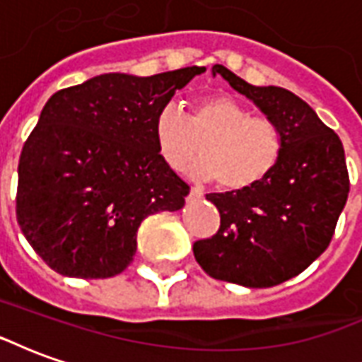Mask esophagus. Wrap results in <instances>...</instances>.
I'll use <instances>...</instances> for the list:
<instances>
[{
	"label": "esophagus",
	"mask_w": 362,
	"mask_h": 362,
	"mask_svg": "<svg viewBox=\"0 0 362 362\" xmlns=\"http://www.w3.org/2000/svg\"><path fill=\"white\" fill-rule=\"evenodd\" d=\"M204 197V192L197 188H189V194H188V199L189 202H196V199H202Z\"/></svg>",
	"instance_id": "34e87169"
}]
</instances>
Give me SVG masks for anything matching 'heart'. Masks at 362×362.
<instances>
[{"label":"heart","instance_id":"heart-1","mask_svg":"<svg viewBox=\"0 0 362 362\" xmlns=\"http://www.w3.org/2000/svg\"><path fill=\"white\" fill-rule=\"evenodd\" d=\"M155 145L176 173L197 155L194 174L217 180L225 192H246L266 182L283 155V134L269 118L252 112L228 95H209L192 104L188 116L176 106L160 108L155 118Z\"/></svg>","mask_w":362,"mask_h":362}]
</instances>
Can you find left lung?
<instances>
[{
    "mask_svg": "<svg viewBox=\"0 0 362 362\" xmlns=\"http://www.w3.org/2000/svg\"><path fill=\"white\" fill-rule=\"evenodd\" d=\"M215 74L279 126L285 147L259 186L205 196L219 209L221 225L211 238L194 243V256L213 279L273 287L303 273L329 246L349 194L345 151L295 93L250 85L219 64Z\"/></svg>",
    "mask_w": 362,
    "mask_h": 362,
    "instance_id": "1",
    "label": "left lung"
}]
</instances>
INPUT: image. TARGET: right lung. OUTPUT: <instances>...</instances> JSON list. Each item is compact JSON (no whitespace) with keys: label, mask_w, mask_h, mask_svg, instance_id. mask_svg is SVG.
Masks as SVG:
<instances>
[{"label":"right lung","mask_w":362,"mask_h":362,"mask_svg":"<svg viewBox=\"0 0 362 362\" xmlns=\"http://www.w3.org/2000/svg\"><path fill=\"white\" fill-rule=\"evenodd\" d=\"M204 71L96 75L44 104L19 158L17 221L54 272L114 277L134 259L141 221L184 207L189 186L158 155L155 118Z\"/></svg>","instance_id":"right-lung-1"}]
</instances>
